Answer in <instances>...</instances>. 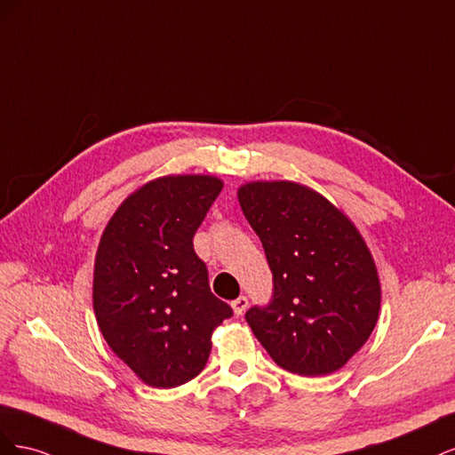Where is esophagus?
Returning <instances> with one entry per match:
<instances>
[{"mask_svg": "<svg viewBox=\"0 0 455 455\" xmlns=\"http://www.w3.org/2000/svg\"><path fill=\"white\" fill-rule=\"evenodd\" d=\"M231 307H233V313L241 316L246 311V307H249V299H246V296H239L237 299L231 301Z\"/></svg>", "mask_w": 455, "mask_h": 455, "instance_id": "34e87169", "label": "esophagus"}]
</instances>
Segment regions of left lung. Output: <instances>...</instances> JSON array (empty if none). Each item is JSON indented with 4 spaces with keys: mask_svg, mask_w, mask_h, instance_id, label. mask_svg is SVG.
<instances>
[{
    "mask_svg": "<svg viewBox=\"0 0 455 455\" xmlns=\"http://www.w3.org/2000/svg\"><path fill=\"white\" fill-rule=\"evenodd\" d=\"M237 197L273 273L271 301L246 311V323L281 368L332 374L364 346L379 315V277L363 235L296 182H249Z\"/></svg>",
    "mask_w": 455,
    "mask_h": 455,
    "instance_id": "obj_1",
    "label": "left lung"
}]
</instances>
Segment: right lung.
I'll return each mask as SVG.
<instances>
[{"instance_id":"add662e5","label":"right lung","mask_w":455,"mask_h":455,"mask_svg":"<svg viewBox=\"0 0 455 455\" xmlns=\"http://www.w3.org/2000/svg\"><path fill=\"white\" fill-rule=\"evenodd\" d=\"M209 174L156 178L121 203L94 259L92 307L108 346L149 387L194 379L233 315L209 286L194 235L222 191Z\"/></svg>"}]
</instances>
